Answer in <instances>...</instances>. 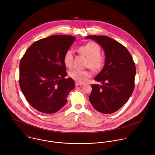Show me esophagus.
<instances>
[{"label": "esophagus", "mask_w": 155, "mask_h": 155, "mask_svg": "<svg viewBox=\"0 0 155 155\" xmlns=\"http://www.w3.org/2000/svg\"><path fill=\"white\" fill-rule=\"evenodd\" d=\"M75 85L76 86H81V85H83V84H81V83H78V82H76L75 83Z\"/></svg>", "instance_id": "1"}]
</instances>
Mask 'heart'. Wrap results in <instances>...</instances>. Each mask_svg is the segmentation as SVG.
I'll return each mask as SVG.
<instances>
[{
	"label": "heart",
	"instance_id": "b5f03b06",
	"mask_svg": "<svg viewBox=\"0 0 155 155\" xmlns=\"http://www.w3.org/2000/svg\"><path fill=\"white\" fill-rule=\"evenodd\" d=\"M78 51L88 58L87 66L94 70L101 69L104 63V58L100 55L101 49L95 42H89L87 44L78 48ZM63 61L67 67H71L73 61V52L68 49L64 54ZM70 78L79 83H84L88 79L91 73L88 70H73L69 73Z\"/></svg>",
	"mask_w": 155,
	"mask_h": 155
}]
</instances>
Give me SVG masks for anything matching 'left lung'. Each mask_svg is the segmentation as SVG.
I'll list each match as a JSON object with an SVG mask.
<instances>
[{
    "label": "left lung",
    "mask_w": 155,
    "mask_h": 155,
    "mask_svg": "<svg viewBox=\"0 0 155 155\" xmlns=\"http://www.w3.org/2000/svg\"><path fill=\"white\" fill-rule=\"evenodd\" d=\"M103 49L105 64L93 84L89 100L96 110L104 114L113 113L129 100L134 89L135 65L131 55L121 44L106 36H88Z\"/></svg>",
    "instance_id": "1"
}]
</instances>
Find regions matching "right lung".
<instances>
[{
    "mask_svg": "<svg viewBox=\"0 0 155 155\" xmlns=\"http://www.w3.org/2000/svg\"><path fill=\"white\" fill-rule=\"evenodd\" d=\"M76 40L72 36L52 35L40 39L26 51L20 63L19 84L25 99L36 110L51 114L66 104L75 87L66 79L65 52Z\"/></svg>",
    "mask_w": 155,
    "mask_h": 155,
    "instance_id": "right-lung-1",
    "label": "right lung"
}]
</instances>
